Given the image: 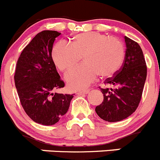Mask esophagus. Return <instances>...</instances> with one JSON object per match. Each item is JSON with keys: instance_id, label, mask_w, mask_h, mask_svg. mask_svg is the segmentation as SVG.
Wrapping results in <instances>:
<instances>
[{"instance_id": "34e87169", "label": "esophagus", "mask_w": 160, "mask_h": 160, "mask_svg": "<svg viewBox=\"0 0 160 160\" xmlns=\"http://www.w3.org/2000/svg\"><path fill=\"white\" fill-rule=\"evenodd\" d=\"M88 91H89V89L81 90V91H78V92H77V94H78V95H85V94H87V93L88 92Z\"/></svg>"}]
</instances>
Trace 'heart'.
I'll return each instance as SVG.
<instances>
[{"label": "heart", "instance_id": "b5f03b06", "mask_svg": "<svg viewBox=\"0 0 160 160\" xmlns=\"http://www.w3.org/2000/svg\"><path fill=\"white\" fill-rule=\"evenodd\" d=\"M84 64L66 76L69 88L81 89L101 78L114 75L125 59V47L119 39L97 32L75 35L71 44L60 41L52 50V58L61 72H68L80 61Z\"/></svg>", "mask_w": 160, "mask_h": 160}]
</instances>
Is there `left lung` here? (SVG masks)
<instances>
[{"label": "left lung", "mask_w": 160, "mask_h": 160, "mask_svg": "<svg viewBox=\"0 0 160 160\" xmlns=\"http://www.w3.org/2000/svg\"><path fill=\"white\" fill-rule=\"evenodd\" d=\"M125 59L122 67L104 83L118 85L114 88H100L103 102L96 107L101 119L117 122L128 118L136 110L142 98L147 76V66L143 52L135 41L124 36Z\"/></svg>", "instance_id": "left-lung-1"}]
</instances>
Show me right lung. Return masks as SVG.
Returning a JSON list of instances; mask_svg holds the SVG:
<instances>
[{"label": "right lung", "instance_id": "add662e5", "mask_svg": "<svg viewBox=\"0 0 160 160\" xmlns=\"http://www.w3.org/2000/svg\"><path fill=\"white\" fill-rule=\"evenodd\" d=\"M61 33L44 30L38 33L22 52L15 68V79L20 102L35 122L53 125L68 112L73 95L53 92L64 87L54 62L52 49Z\"/></svg>", "mask_w": 160, "mask_h": 160}]
</instances>
